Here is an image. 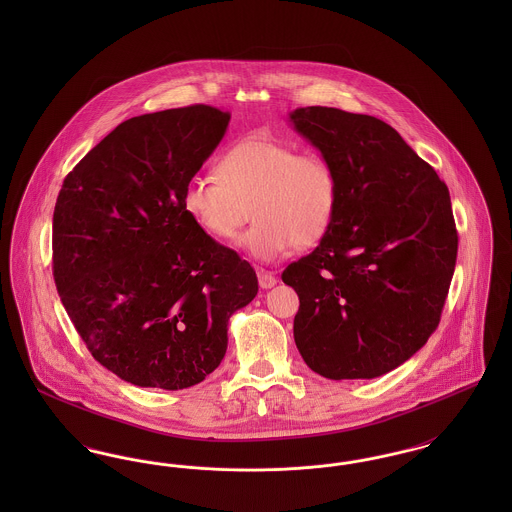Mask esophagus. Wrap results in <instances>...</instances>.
Wrapping results in <instances>:
<instances>
[{"label":"esophagus","mask_w":512,"mask_h":512,"mask_svg":"<svg viewBox=\"0 0 512 512\" xmlns=\"http://www.w3.org/2000/svg\"><path fill=\"white\" fill-rule=\"evenodd\" d=\"M257 276H259V286H261L263 290L274 288V286H276V282H278V280H276V276H274L270 270H263V268H261V270L257 272Z\"/></svg>","instance_id":"esophagus-1"}]
</instances>
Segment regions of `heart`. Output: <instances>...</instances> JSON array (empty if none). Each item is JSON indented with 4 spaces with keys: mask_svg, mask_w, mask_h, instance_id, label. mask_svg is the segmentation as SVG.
<instances>
[{
    "mask_svg": "<svg viewBox=\"0 0 512 512\" xmlns=\"http://www.w3.org/2000/svg\"><path fill=\"white\" fill-rule=\"evenodd\" d=\"M215 175L195 174L180 195L184 213L215 240H230L247 217L255 220L238 240L247 255L272 263L293 247L315 245L330 230L340 186L334 167L318 153L267 138L226 149Z\"/></svg>",
    "mask_w": 512,
    "mask_h": 512,
    "instance_id": "1",
    "label": "heart"
}]
</instances>
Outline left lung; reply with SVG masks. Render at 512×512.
Segmentation results:
<instances>
[{"label": "left lung", "mask_w": 512, "mask_h": 512, "mask_svg": "<svg viewBox=\"0 0 512 512\" xmlns=\"http://www.w3.org/2000/svg\"><path fill=\"white\" fill-rule=\"evenodd\" d=\"M290 121L340 186L326 236L282 272L299 295L295 345L324 378L382 376L438 328L459 245L449 190L376 117L301 107Z\"/></svg>", "instance_id": "obj_1"}]
</instances>
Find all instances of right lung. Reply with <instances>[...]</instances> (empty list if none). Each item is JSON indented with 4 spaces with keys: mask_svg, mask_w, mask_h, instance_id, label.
<instances>
[{
    "mask_svg": "<svg viewBox=\"0 0 512 512\" xmlns=\"http://www.w3.org/2000/svg\"><path fill=\"white\" fill-rule=\"evenodd\" d=\"M230 113L188 105L121 122L67 174L53 211V278L99 365L184 390L220 365L228 320L259 292L253 267L180 203Z\"/></svg>",
    "mask_w": 512,
    "mask_h": 512,
    "instance_id": "1",
    "label": "right lung"
}]
</instances>
